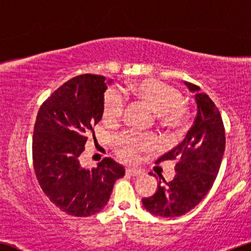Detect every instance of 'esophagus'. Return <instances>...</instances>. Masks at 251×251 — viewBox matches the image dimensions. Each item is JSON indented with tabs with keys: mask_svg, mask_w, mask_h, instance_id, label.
<instances>
[{
	"mask_svg": "<svg viewBox=\"0 0 251 251\" xmlns=\"http://www.w3.org/2000/svg\"><path fill=\"white\" fill-rule=\"evenodd\" d=\"M126 174H128L130 176H134V177H136V176L142 175V171L138 170V169H132V168H127Z\"/></svg>",
	"mask_w": 251,
	"mask_h": 251,
	"instance_id": "1",
	"label": "esophagus"
}]
</instances>
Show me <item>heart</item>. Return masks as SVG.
Segmentation results:
<instances>
[{
    "mask_svg": "<svg viewBox=\"0 0 251 251\" xmlns=\"http://www.w3.org/2000/svg\"><path fill=\"white\" fill-rule=\"evenodd\" d=\"M129 91L138 99L144 101L153 110L159 113L162 125L179 128L185 124L188 110L181 101V93L173 85L162 81L142 80L130 85ZM126 106L125 96L116 89H109L104 93L102 101V118L108 124H115L122 118ZM151 136H142L135 133H126L116 141L117 151L124 161H134L136 152L151 145Z\"/></svg>",
    "mask_w": 251,
    "mask_h": 251,
    "instance_id": "heart-1",
    "label": "heart"
}]
</instances>
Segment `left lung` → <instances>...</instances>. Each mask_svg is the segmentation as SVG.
<instances>
[{
    "label": "left lung",
    "instance_id": "1",
    "mask_svg": "<svg viewBox=\"0 0 251 251\" xmlns=\"http://www.w3.org/2000/svg\"><path fill=\"white\" fill-rule=\"evenodd\" d=\"M195 92L197 115L185 140L156 160L176 162L173 180L161 184L152 196L142 200L144 208L162 218L184 215L207 195L219 174L226 149V133L221 114L206 93L185 82Z\"/></svg>",
    "mask_w": 251,
    "mask_h": 251
}]
</instances>
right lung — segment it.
<instances>
[{
	"instance_id": "right-lung-1",
	"label": "right lung",
	"mask_w": 251,
	"mask_h": 251,
	"mask_svg": "<svg viewBox=\"0 0 251 251\" xmlns=\"http://www.w3.org/2000/svg\"><path fill=\"white\" fill-rule=\"evenodd\" d=\"M106 77L82 74L51 93L39 108L32 136L36 177L51 203L66 214L87 218L106 206L125 169L111 158L97 168L81 166L88 135L102 117Z\"/></svg>"
}]
</instances>
